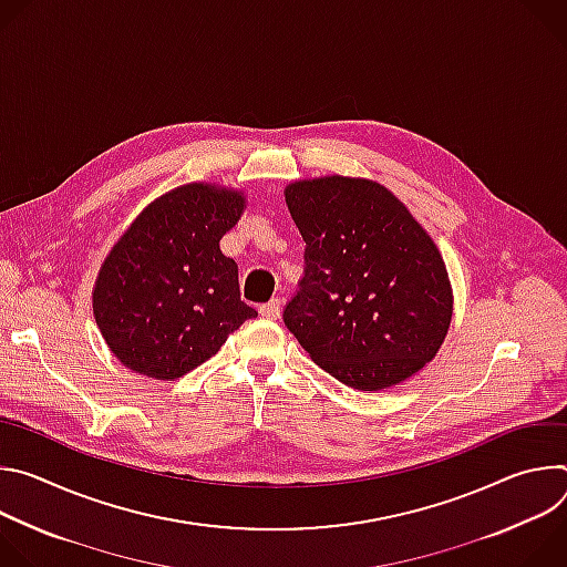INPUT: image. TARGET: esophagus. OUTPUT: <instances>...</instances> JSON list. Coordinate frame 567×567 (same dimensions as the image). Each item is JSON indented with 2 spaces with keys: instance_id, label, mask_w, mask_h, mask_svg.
<instances>
[{
  "instance_id": "esophagus-1",
  "label": "esophagus",
  "mask_w": 567,
  "mask_h": 567,
  "mask_svg": "<svg viewBox=\"0 0 567 567\" xmlns=\"http://www.w3.org/2000/svg\"><path fill=\"white\" fill-rule=\"evenodd\" d=\"M280 311H282V300H278V298H271L267 305L260 307V316L269 318V320H276L280 316Z\"/></svg>"
}]
</instances>
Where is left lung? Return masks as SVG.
<instances>
[{
	"instance_id": "8db88e82",
	"label": "left lung",
	"mask_w": 567,
	"mask_h": 567,
	"mask_svg": "<svg viewBox=\"0 0 567 567\" xmlns=\"http://www.w3.org/2000/svg\"><path fill=\"white\" fill-rule=\"evenodd\" d=\"M305 276L282 318L316 365L383 390L440 352L453 289L433 237L385 186L328 175L285 188Z\"/></svg>"
}]
</instances>
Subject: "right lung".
<instances>
[{
	"label": "right lung",
	"instance_id": "obj_1",
	"mask_svg": "<svg viewBox=\"0 0 567 567\" xmlns=\"http://www.w3.org/2000/svg\"><path fill=\"white\" fill-rule=\"evenodd\" d=\"M245 208V190L193 182L156 197L118 237L96 276L92 307L125 368L175 381L258 316L239 300L237 265L219 249Z\"/></svg>",
	"mask_w": 567,
	"mask_h": 567
}]
</instances>
